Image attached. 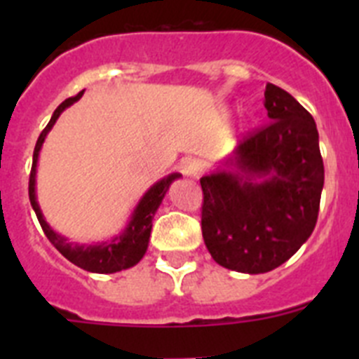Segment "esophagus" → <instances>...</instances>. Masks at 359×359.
Wrapping results in <instances>:
<instances>
[{"label":"esophagus","instance_id":"esophagus-1","mask_svg":"<svg viewBox=\"0 0 359 359\" xmlns=\"http://www.w3.org/2000/svg\"><path fill=\"white\" fill-rule=\"evenodd\" d=\"M183 172L189 177H199L205 172V161L201 160H189L183 167Z\"/></svg>","mask_w":359,"mask_h":359}]
</instances>
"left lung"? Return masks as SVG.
Segmentation results:
<instances>
[{"mask_svg": "<svg viewBox=\"0 0 359 359\" xmlns=\"http://www.w3.org/2000/svg\"><path fill=\"white\" fill-rule=\"evenodd\" d=\"M271 122L248 133L201 177V231L212 259L241 273H266L298 252L318 219L323 160L309 111L275 84L266 86Z\"/></svg>", "mask_w": 359, "mask_h": 359, "instance_id": "8db88e82", "label": "left lung"}]
</instances>
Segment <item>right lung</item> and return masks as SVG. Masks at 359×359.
Segmentation results:
<instances>
[{
    "label": "right lung",
    "instance_id": "right-lung-1",
    "mask_svg": "<svg viewBox=\"0 0 359 359\" xmlns=\"http://www.w3.org/2000/svg\"><path fill=\"white\" fill-rule=\"evenodd\" d=\"M84 90L81 93H77L75 97L66 98L61 106L53 111L52 118H50L48 126L43 129V133L37 138L36 149H34V161H32V170H30V183H28V196H30L32 208L36 212L37 219H39V224L43 228L44 236L48 237L50 243L55 246L62 255L68 259L69 262H73L79 268L86 269V271H91V273H116V271H122V269H128L131 266L138 264L142 261V257L145 255L149 246V237H151L152 230V217L156 214L160 203L163 201L167 190H169L170 183L174 180L182 176V174H169L165 176L163 180H160L158 183L151 187L144 194V198L140 199V203L136 205V208L133 210L131 219H129L128 226L123 228V231H120L118 236H115L107 243H98V244H79V243H69L65 236L57 233L50 228V224L44 221L43 212H41L39 205H37L36 198V172H37V160H39V151L43 147V142L48 135L50 129L53 128V123L57 122V118L61 116L62 111L66 107L72 106L73 102H77L79 98L82 97Z\"/></svg>",
    "mask_w": 359,
    "mask_h": 359
}]
</instances>
